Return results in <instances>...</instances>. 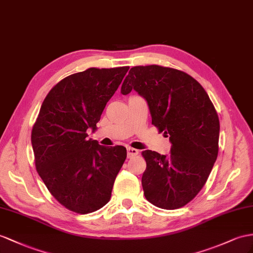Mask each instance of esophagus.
Masks as SVG:
<instances>
[{"instance_id": "1", "label": "esophagus", "mask_w": 253, "mask_h": 253, "mask_svg": "<svg viewBox=\"0 0 253 253\" xmlns=\"http://www.w3.org/2000/svg\"><path fill=\"white\" fill-rule=\"evenodd\" d=\"M139 154V151L135 150V148H132V147H127V157L128 158H131L133 156H135V155Z\"/></svg>"}]
</instances>
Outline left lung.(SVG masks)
<instances>
[{
  "instance_id": "1",
  "label": "left lung",
  "mask_w": 253,
  "mask_h": 253,
  "mask_svg": "<svg viewBox=\"0 0 253 253\" xmlns=\"http://www.w3.org/2000/svg\"><path fill=\"white\" fill-rule=\"evenodd\" d=\"M132 89L146 100L152 124L171 142L168 156L142 153L144 196L160 209H179L203 188L217 159L220 125L215 107L191 76L158 65L129 70L121 93Z\"/></svg>"
}]
</instances>
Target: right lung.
<instances>
[{
  "label": "right lung",
  "mask_w": 253,
  "mask_h": 253,
  "mask_svg": "<svg viewBox=\"0 0 253 253\" xmlns=\"http://www.w3.org/2000/svg\"><path fill=\"white\" fill-rule=\"evenodd\" d=\"M129 67L88 68L64 78L44 98L32 129L36 170L66 209L88 213L111 198L127 157L124 146L87 139Z\"/></svg>",
  "instance_id": "1"
}]
</instances>
